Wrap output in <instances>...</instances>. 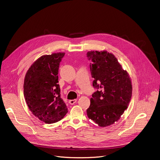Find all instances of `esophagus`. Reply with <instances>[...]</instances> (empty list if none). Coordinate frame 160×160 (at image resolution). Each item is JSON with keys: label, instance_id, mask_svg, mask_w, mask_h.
<instances>
[{"label": "esophagus", "instance_id": "obj_1", "mask_svg": "<svg viewBox=\"0 0 160 160\" xmlns=\"http://www.w3.org/2000/svg\"><path fill=\"white\" fill-rule=\"evenodd\" d=\"M77 99H71V100H69V103H70L71 105H73V104H74L77 102Z\"/></svg>", "mask_w": 160, "mask_h": 160}]
</instances>
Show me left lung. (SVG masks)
<instances>
[{"label": "left lung", "instance_id": "obj_1", "mask_svg": "<svg viewBox=\"0 0 160 160\" xmlns=\"http://www.w3.org/2000/svg\"><path fill=\"white\" fill-rule=\"evenodd\" d=\"M87 58L92 62L90 67L93 86L98 90L90 99L87 116L100 127L109 126L128 108L132 92L131 80L112 54L89 51Z\"/></svg>", "mask_w": 160, "mask_h": 160}]
</instances>
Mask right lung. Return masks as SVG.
<instances>
[{"label": "right lung", "mask_w": 160, "mask_h": 160, "mask_svg": "<svg viewBox=\"0 0 160 160\" xmlns=\"http://www.w3.org/2000/svg\"><path fill=\"white\" fill-rule=\"evenodd\" d=\"M64 55V52H59L40 57L25 77L26 102L32 114L46 124L61 121L68 112L58 84L59 64Z\"/></svg>", "instance_id": "obj_1"}]
</instances>
